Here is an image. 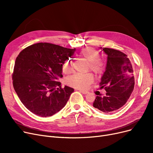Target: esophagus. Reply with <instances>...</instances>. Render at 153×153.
Wrapping results in <instances>:
<instances>
[{
  "label": "esophagus",
  "mask_w": 153,
  "mask_h": 153,
  "mask_svg": "<svg viewBox=\"0 0 153 153\" xmlns=\"http://www.w3.org/2000/svg\"><path fill=\"white\" fill-rule=\"evenodd\" d=\"M79 92H81V93H82V94H87L88 93V92L85 91H81V90H80Z\"/></svg>",
  "instance_id": "obj_1"
}]
</instances>
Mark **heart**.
<instances>
[{
	"instance_id": "1",
	"label": "heart",
	"mask_w": 153,
	"mask_h": 153,
	"mask_svg": "<svg viewBox=\"0 0 153 153\" xmlns=\"http://www.w3.org/2000/svg\"><path fill=\"white\" fill-rule=\"evenodd\" d=\"M79 55L89 61L87 69L92 71L95 74H100L105 67L103 61L99 58V53L93 48L87 47L79 52ZM62 71L69 74L72 71V62L71 59H66L62 64ZM94 77L91 73L74 74L66 77V84L77 89H86L93 82Z\"/></svg>"
}]
</instances>
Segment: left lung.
Segmentation results:
<instances>
[{
	"instance_id": "obj_1",
	"label": "left lung",
	"mask_w": 153,
	"mask_h": 153,
	"mask_svg": "<svg viewBox=\"0 0 153 153\" xmlns=\"http://www.w3.org/2000/svg\"><path fill=\"white\" fill-rule=\"evenodd\" d=\"M102 51L107 55V63L100 86L107 93L103 97L97 96L93 106L105 113H111L125 105L132 94L133 69L128 56L123 52L108 48H103Z\"/></svg>"
}]
</instances>
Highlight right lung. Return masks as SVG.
Segmentation results:
<instances>
[{"label":"right lung","mask_w":153,"mask_h":153,"mask_svg":"<svg viewBox=\"0 0 153 153\" xmlns=\"http://www.w3.org/2000/svg\"><path fill=\"white\" fill-rule=\"evenodd\" d=\"M75 50L39 43L19 53L12 73L13 86L22 103L32 113L50 117L66 105L74 89L68 86L62 88L58 79L62 77L63 62Z\"/></svg>","instance_id":"right-lung-1"}]
</instances>
